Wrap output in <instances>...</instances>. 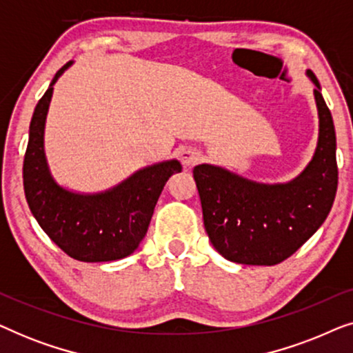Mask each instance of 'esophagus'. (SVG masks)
<instances>
[{
  "mask_svg": "<svg viewBox=\"0 0 353 353\" xmlns=\"http://www.w3.org/2000/svg\"><path fill=\"white\" fill-rule=\"evenodd\" d=\"M201 159H202V152L196 148H185L180 151V161L185 167L196 165Z\"/></svg>",
  "mask_w": 353,
  "mask_h": 353,
  "instance_id": "1",
  "label": "esophagus"
}]
</instances>
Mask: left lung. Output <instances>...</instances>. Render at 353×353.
Wrapping results in <instances>:
<instances>
[{
	"label": "left lung",
	"instance_id": "1",
	"mask_svg": "<svg viewBox=\"0 0 353 353\" xmlns=\"http://www.w3.org/2000/svg\"><path fill=\"white\" fill-rule=\"evenodd\" d=\"M315 101L320 134L315 156L297 178L281 185L250 181L221 167L202 163L192 170L209 239L226 260L243 265H276L296 252L320 228L337 191L336 132L323 99Z\"/></svg>",
	"mask_w": 353,
	"mask_h": 353
}]
</instances>
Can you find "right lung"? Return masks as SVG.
<instances>
[{
  "mask_svg": "<svg viewBox=\"0 0 353 353\" xmlns=\"http://www.w3.org/2000/svg\"><path fill=\"white\" fill-rule=\"evenodd\" d=\"M72 62L57 70L50 88L38 101L30 122L23 157V191L43 231L69 257L80 262H110L133 254L144 236L159 196L178 161L138 170L112 190L98 194L67 191L54 181L45 157V122L52 85Z\"/></svg>",
  "mask_w": 353,
  "mask_h": 353,
  "instance_id": "add662e5",
  "label": "right lung"
}]
</instances>
